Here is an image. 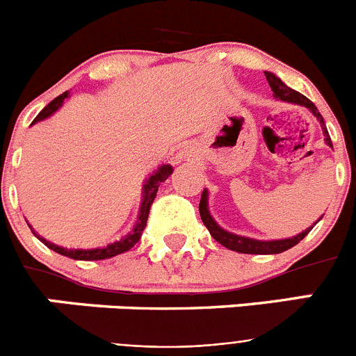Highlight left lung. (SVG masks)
Returning a JSON list of instances; mask_svg holds the SVG:
<instances>
[{
	"instance_id": "left-lung-1",
	"label": "left lung",
	"mask_w": 356,
	"mask_h": 356,
	"mask_svg": "<svg viewBox=\"0 0 356 356\" xmlns=\"http://www.w3.org/2000/svg\"><path fill=\"white\" fill-rule=\"evenodd\" d=\"M266 78H267V81H269V87H271V90L275 92L276 97L284 99V102L298 103V105H303V106H307V108H310V112H312V114L319 119L321 124H323V128H325L326 144H328V146H332V139H330L328 130H326V127H325L323 115L317 112L316 105H314V103L310 102L307 96H303V94H300V92H296L294 89L287 87V85L280 80L278 76H275L273 72H266ZM207 196H209V193H207V191H203V194H201V201H200L201 221L205 222V226L209 228L210 235H212V237L216 238L219 244H222V246L228 248V250H232V251H237V253H250V254L282 253V251L291 250V248L296 246L298 242L303 241V238L308 235V232L314 228V226H310L308 229L301 232L300 235H296V237H292V238H282V241H254V238L241 237V235L229 234V232L222 229L221 226L213 221L212 216H210V212H209V205H207Z\"/></svg>"
}]
</instances>
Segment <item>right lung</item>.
<instances>
[{
  "mask_svg": "<svg viewBox=\"0 0 356 356\" xmlns=\"http://www.w3.org/2000/svg\"><path fill=\"white\" fill-rule=\"evenodd\" d=\"M69 96V92L60 94L58 97H55L48 106H44V110L33 119V122L37 121H42V119L49 118L53 112L60 108L62 103H64L65 97ZM172 175V168L171 165H162L159 171H155V175H151L149 178L146 180V185H144V200H143V207H140V213H139V221L135 225L134 232L127 235V237H122L121 241L118 242H112L108 246L105 248H96V250H67V248H60L53 244V242L46 241V238H40V241L49 248V250L56 251V253L64 254V257H69L72 260H105L110 259V257H115L119 253H124V251L131 250V248L140 241V235H143L144 228H146V222H147V216H149V209L153 205V201H155L156 193H159V187L160 184L168 180L169 176Z\"/></svg>",
  "mask_w": 356,
  "mask_h": 356,
  "instance_id": "obj_1",
  "label": "right lung"
}]
</instances>
